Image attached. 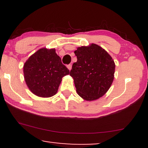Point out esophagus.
Here are the masks:
<instances>
[{
    "label": "esophagus",
    "instance_id": "34e87169",
    "mask_svg": "<svg viewBox=\"0 0 148 148\" xmlns=\"http://www.w3.org/2000/svg\"><path fill=\"white\" fill-rule=\"evenodd\" d=\"M67 68L69 69V70L71 71V69H72V65H71V64H68Z\"/></svg>",
    "mask_w": 148,
    "mask_h": 148
}]
</instances>
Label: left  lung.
Instances as JSON below:
<instances>
[{"label": "left lung", "mask_w": 148, "mask_h": 148, "mask_svg": "<svg viewBox=\"0 0 148 148\" xmlns=\"http://www.w3.org/2000/svg\"><path fill=\"white\" fill-rule=\"evenodd\" d=\"M70 75L73 78L78 95L88 101L104 96L114 79L115 64L110 54L100 46L92 44L78 47Z\"/></svg>", "instance_id": "left-lung-1"}]
</instances>
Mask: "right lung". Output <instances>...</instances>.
I'll use <instances>...</instances> for the list:
<instances>
[{
  "instance_id": "1",
  "label": "right lung",
  "mask_w": 148,
  "mask_h": 148,
  "mask_svg": "<svg viewBox=\"0 0 148 148\" xmlns=\"http://www.w3.org/2000/svg\"><path fill=\"white\" fill-rule=\"evenodd\" d=\"M69 73L54 48L38 50L23 65L24 79L28 88L36 96L43 98L55 95L62 78Z\"/></svg>"
}]
</instances>
